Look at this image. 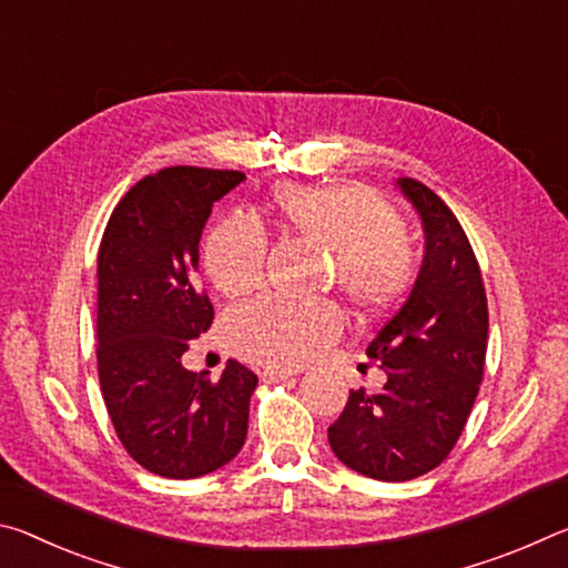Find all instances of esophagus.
<instances>
[{
    "instance_id": "34e87169",
    "label": "esophagus",
    "mask_w": 568,
    "mask_h": 568,
    "mask_svg": "<svg viewBox=\"0 0 568 568\" xmlns=\"http://www.w3.org/2000/svg\"><path fill=\"white\" fill-rule=\"evenodd\" d=\"M292 375H296V372L278 369V367H266L262 372V379H264V383H282V379H290Z\"/></svg>"
}]
</instances>
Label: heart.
Returning <instances> with one entry per match:
<instances>
[{
    "label": "heart",
    "instance_id": "1",
    "mask_svg": "<svg viewBox=\"0 0 568 568\" xmlns=\"http://www.w3.org/2000/svg\"><path fill=\"white\" fill-rule=\"evenodd\" d=\"M272 209L296 236L329 251L334 282L352 310L393 306L415 274L413 244L389 203L362 185H278ZM266 236L254 219L226 216L203 244V268L221 294L244 296L264 282ZM339 329L327 302L294 304L262 296L229 312L223 334L239 355L276 367L310 362Z\"/></svg>",
    "mask_w": 568,
    "mask_h": 568
}]
</instances>
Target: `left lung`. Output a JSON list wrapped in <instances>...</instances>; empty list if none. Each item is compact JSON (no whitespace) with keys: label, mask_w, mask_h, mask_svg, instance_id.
Instances as JSON below:
<instances>
[{"label":"left lung","mask_w":568,"mask_h":568,"mask_svg":"<svg viewBox=\"0 0 568 568\" xmlns=\"http://www.w3.org/2000/svg\"><path fill=\"white\" fill-rule=\"evenodd\" d=\"M420 213L425 256L407 302L367 345L387 383L352 389L329 425V445L347 468L403 483L438 468L476 403L488 347V302L466 231L443 199L415 179H397Z\"/></svg>","instance_id":"1"}]
</instances>
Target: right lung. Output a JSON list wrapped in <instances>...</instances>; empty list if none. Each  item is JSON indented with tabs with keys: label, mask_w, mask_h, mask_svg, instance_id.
Here are the masks:
<instances>
[{
	"label": "right lung",
	"mask_w": 568,
	"mask_h": 568,
	"mask_svg": "<svg viewBox=\"0 0 568 568\" xmlns=\"http://www.w3.org/2000/svg\"><path fill=\"white\" fill-rule=\"evenodd\" d=\"M241 171L171 165L145 175L110 216L98 251V375L123 448L163 478H199L236 458L258 377L229 359L219 379L181 365L213 322L196 282L213 203Z\"/></svg>",
	"instance_id": "add662e5"
}]
</instances>
